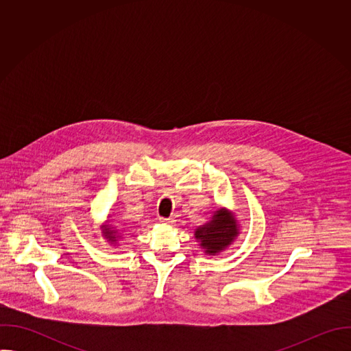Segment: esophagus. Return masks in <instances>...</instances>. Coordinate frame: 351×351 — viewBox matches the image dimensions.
Here are the masks:
<instances>
[{
    "instance_id": "1",
    "label": "esophagus",
    "mask_w": 351,
    "mask_h": 351,
    "mask_svg": "<svg viewBox=\"0 0 351 351\" xmlns=\"http://www.w3.org/2000/svg\"><path fill=\"white\" fill-rule=\"evenodd\" d=\"M161 222L165 225H173L175 219L173 218H161Z\"/></svg>"
}]
</instances>
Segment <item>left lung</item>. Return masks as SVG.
Here are the masks:
<instances>
[{
	"mask_svg": "<svg viewBox=\"0 0 351 351\" xmlns=\"http://www.w3.org/2000/svg\"><path fill=\"white\" fill-rule=\"evenodd\" d=\"M239 226L230 213L228 210H218L213 219L195 229L194 234L195 239L199 240V245H202L206 253L210 256H215L222 250H225L237 236Z\"/></svg>",
	"mask_w": 351,
	"mask_h": 351,
	"instance_id": "8db88e82",
	"label": "left lung"
}]
</instances>
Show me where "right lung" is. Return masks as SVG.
<instances>
[{"mask_svg":"<svg viewBox=\"0 0 351 351\" xmlns=\"http://www.w3.org/2000/svg\"><path fill=\"white\" fill-rule=\"evenodd\" d=\"M103 232H104V236H106L111 243H115V240H117V234H118V230H115V229L110 228L108 225H106Z\"/></svg>","mask_w":351,"mask_h":351,"instance_id":"obj_1","label":"right lung"}]
</instances>
